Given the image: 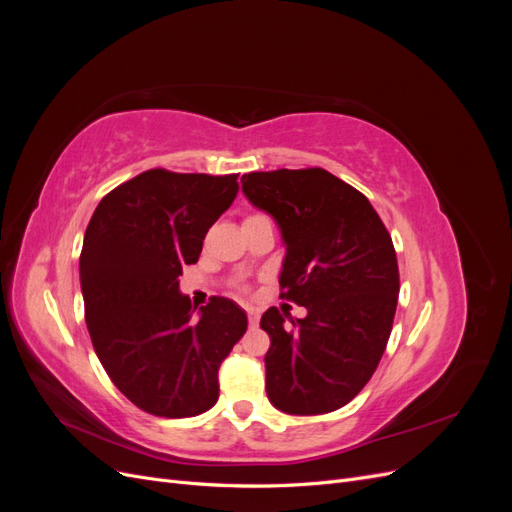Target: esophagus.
Wrapping results in <instances>:
<instances>
[{
	"label": "esophagus",
	"instance_id": "obj_1",
	"mask_svg": "<svg viewBox=\"0 0 512 512\" xmlns=\"http://www.w3.org/2000/svg\"><path fill=\"white\" fill-rule=\"evenodd\" d=\"M247 320H250V324H252V327H256V324H258V320H260V314H258V309H247Z\"/></svg>",
	"mask_w": 512,
	"mask_h": 512
}]
</instances>
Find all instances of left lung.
I'll list each match as a JSON object with an SVG mask.
<instances>
[{
	"label": "left lung",
	"instance_id": "8db88e82",
	"mask_svg": "<svg viewBox=\"0 0 512 512\" xmlns=\"http://www.w3.org/2000/svg\"><path fill=\"white\" fill-rule=\"evenodd\" d=\"M243 194L282 230L280 297L305 318L269 307L260 327L267 397L286 414H327L346 406L374 376L393 329L399 294L389 230L369 200L324 168L241 177Z\"/></svg>",
	"mask_w": 512,
	"mask_h": 512
}]
</instances>
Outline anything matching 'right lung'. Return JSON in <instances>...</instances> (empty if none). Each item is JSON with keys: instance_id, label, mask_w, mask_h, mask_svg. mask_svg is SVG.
<instances>
[{"instance_id": "add662e5", "label": "right lung", "mask_w": 512, "mask_h": 512, "mask_svg": "<svg viewBox=\"0 0 512 512\" xmlns=\"http://www.w3.org/2000/svg\"><path fill=\"white\" fill-rule=\"evenodd\" d=\"M237 177L145 170L108 192L85 230L91 344L117 389L153 416L213 408L218 369L247 329L235 301L213 297L196 320L179 292L181 269L198 262L207 230L239 192Z\"/></svg>"}]
</instances>
